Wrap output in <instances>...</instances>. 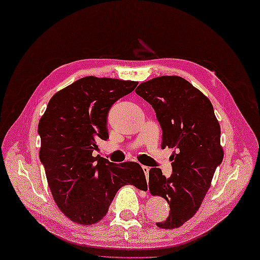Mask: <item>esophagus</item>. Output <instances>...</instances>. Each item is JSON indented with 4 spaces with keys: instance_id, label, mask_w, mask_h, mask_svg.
I'll return each mask as SVG.
<instances>
[{
    "instance_id": "1",
    "label": "esophagus",
    "mask_w": 260,
    "mask_h": 260,
    "mask_svg": "<svg viewBox=\"0 0 260 260\" xmlns=\"http://www.w3.org/2000/svg\"><path fill=\"white\" fill-rule=\"evenodd\" d=\"M142 169H143V171H144V173H145V177H146V178L149 177V171H150V167H147V166H142Z\"/></svg>"
}]
</instances>
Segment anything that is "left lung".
<instances>
[{
    "instance_id": "left-lung-1",
    "label": "left lung",
    "mask_w": 260,
    "mask_h": 260,
    "mask_svg": "<svg viewBox=\"0 0 260 260\" xmlns=\"http://www.w3.org/2000/svg\"><path fill=\"white\" fill-rule=\"evenodd\" d=\"M136 93L150 103L162 129L161 147H175L173 173L149 172V189L170 205L160 229L181 226L197 214L215 170L223 160L221 127L209 99L181 77L162 75L142 82Z\"/></svg>"
}]
</instances>
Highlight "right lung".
Listing matches in <instances>:
<instances>
[{"label":"right lung","mask_w":260,"mask_h":260,"mask_svg":"<svg viewBox=\"0 0 260 260\" xmlns=\"http://www.w3.org/2000/svg\"><path fill=\"white\" fill-rule=\"evenodd\" d=\"M137 85L113 78L79 79L51 98L41 117L39 158L54 202L74 223L101 221L122 186L147 189L139 164H114L93 155L99 139L108 138L110 107Z\"/></svg>","instance_id":"add662e5"}]
</instances>
